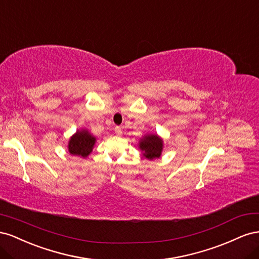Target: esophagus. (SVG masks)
<instances>
[{
	"mask_svg": "<svg viewBox=\"0 0 259 259\" xmlns=\"http://www.w3.org/2000/svg\"><path fill=\"white\" fill-rule=\"evenodd\" d=\"M115 132H116V135H117L118 137H120V136L122 135V130H121L120 127H116V128H115Z\"/></svg>",
	"mask_w": 259,
	"mask_h": 259,
	"instance_id": "obj_1",
	"label": "esophagus"
}]
</instances>
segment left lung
Returning a JSON list of instances; mask_svg holds the SVG:
<instances>
[{"label": "left lung", "instance_id": "left-lung-1", "mask_svg": "<svg viewBox=\"0 0 259 259\" xmlns=\"http://www.w3.org/2000/svg\"><path fill=\"white\" fill-rule=\"evenodd\" d=\"M138 146L146 159L153 160L161 156L164 150V140L158 135L149 134L139 140Z\"/></svg>", "mask_w": 259, "mask_h": 259}]
</instances>
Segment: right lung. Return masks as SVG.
Returning a JSON list of instances; mask_svg holds the SVG:
<instances>
[{
	"instance_id": "right-lung-1",
	"label": "right lung",
	"mask_w": 259,
	"mask_h": 259,
	"mask_svg": "<svg viewBox=\"0 0 259 259\" xmlns=\"http://www.w3.org/2000/svg\"><path fill=\"white\" fill-rule=\"evenodd\" d=\"M95 142H97V138L88 129H78L70 137L67 149L70 155L85 158L92 153Z\"/></svg>"
}]
</instances>
